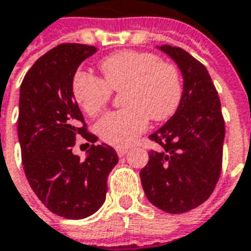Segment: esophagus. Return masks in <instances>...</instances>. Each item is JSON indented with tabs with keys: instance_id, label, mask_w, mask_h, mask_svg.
<instances>
[{
	"instance_id": "1",
	"label": "esophagus",
	"mask_w": 251,
	"mask_h": 251,
	"mask_svg": "<svg viewBox=\"0 0 251 251\" xmlns=\"http://www.w3.org/2000/svg\"><path fill=\"white\" fill-rule=\"evenodd\" d=\"M128 152V150L127 148H124V147H119L116 148V153H118L119 156H124L126 153Z\"/></svg>"
}]
</instances>
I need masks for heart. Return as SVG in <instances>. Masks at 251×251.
<instances>
[{"label":"heart","instance_id":"obj_1","mask_svg":"<svg viewBox=\"0 0 251 251\" xmlns=\"http://www.w3.org/2000/svg\"><path fill=\"white\" fill-rule=\"evenodd\" d=\"M99 68L103 78L78 71L72 78V95L89 116L103 111L112 91L123 93L124 109L107 113L96 126L104 142L126 147L143 133L150 118L163 122L178 111L183 81L174 64L162 63L151 52L120 50L104 57Z\"/></svg>","mask_w":251,"mask_h":251}]
</instances>
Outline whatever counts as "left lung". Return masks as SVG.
Instances as JSON below:
<instances>
[{
    "mask_svg": "<svg viewBox=\"0 0 251 251\" xmlns=\"http://www.w3.org/2000/svg\"><path fill=\"white\" fill-rule=\"evenodd\" d=\"M159 49L178 64L183 75V98L173 118L150 135L160 151H150L140 179L153 206L182 214L206 202L218 183L225 120L206 67L179 47Z\"/></svg>",
    "mask_w": 251,
    "mask_h": 251,
    "instance_id": "1",
    "label": "left lung"
}]
</instances>
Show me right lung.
<instances>
[{
    "instance_id": "1",
    "label": "right lung",
    "mask_w": 251,
    "mask_h": 251,
    "mask_svg": "<svg viewBox=\"0 0 251 251\" xmlns=\"http://www.w3.org/2000/svg\"><path fill=\"white\" fill-rule=\"evenodd\" d=\"M98 49L84 44H60L33 64L20 88L18 140L26 179L53 214L87 218L105 201L107 179L118 153L99 144L88 131L72 95L80 64ZM91 144L85 161L72 152L75 138Z\"/></svg>"
}]
</instances>
